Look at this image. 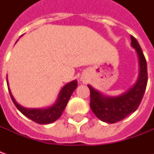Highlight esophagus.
Returning a JSON list of instances; mask_svg holds the SVG:
<instances>
[{"instance_id":"esophagus-1","label":"esophagus","mask_w":154,"mask_h":154,"mask_svg":"<svg viewBox=\"0 0 154 154\" xmlns=\"http://www.w3.org/2000/svg\"><path fill=\"white\" fill-rule=\"evenodd\" d=\"M81 81H82V82H87V78H86V77H82V78H81Z\"/></svg>"}]
</instances>
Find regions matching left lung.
Here are the masks:
<instances>
[{
	"mask_svg": "<svg viewBox=\"0 0 154 154\" xmlns=\"http://www.w3.org/2000/svg\"><path fill=\"white\" fill-rule=\"evenodd\" d=\"M131 46L139 58V77L135 84L119 96L110 97L87 85L90 89V106L96 116L109 124L120 121L134 112L143 97L148 82L147 63L138 41L131 35Z\"/></svg>",
	"mask_w": 154,
	"mask_h": 154,
	"instance_id": "8db88e82",
	"label": "left lung"
}]
</instances>
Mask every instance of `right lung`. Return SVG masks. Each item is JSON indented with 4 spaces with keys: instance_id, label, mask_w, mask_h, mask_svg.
<instances>
[{
    "instance_id": "obj_1",
    "label": "right lung",
    "mask_w": 154,
    "mask_h": 154,
    "mask_svg": "<svg viewBox=\"0 0 154 154\" xmlns=\"http://www.w3.org/2000/svg\"><path fill=\"white\" fill-rule=\"evenodd\" d=\"M6 82L8 86V90L11 97L12 101L14 102L16 108L18 109L25 116L30 119L33 121L40 124H51V123L56 121L61 116L62 113L63 112L64 109L66 108L68 100L70 99L72 94L77 87V80L72 81L70 82L67 83L64 86L58 93L57 98L55 103L52 105L51 106L45 107V108H26L20 106V104L16 102L14 97L12 96L11 91L10 90L8 83V79L6 78Z\"/></svg>"
}]
</instances>
